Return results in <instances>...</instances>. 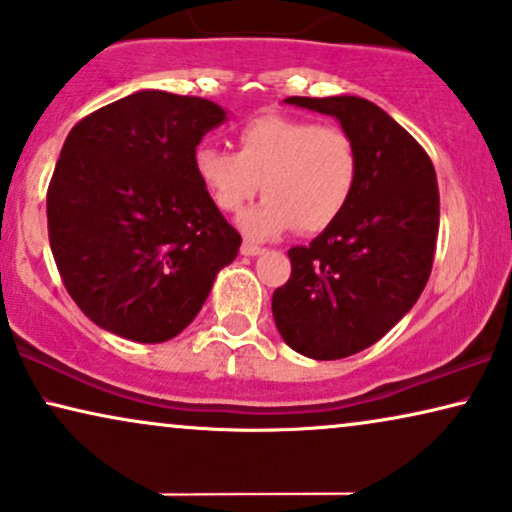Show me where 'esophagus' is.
Instances as JSON below:
<instances>
[{
  "label": "esophagus",
  "mask_w": 512,
  "mask_h": 512,
  "mask_svg": "<svg viewBox=\"0 0 512 512\" xmlns=\"http://www.w3.org/2000/svg\"><path fill=\"white\" fill-rule=\"evenodd\" d=\"M261 247H256V244H251V242H244L242 244V254L244 256H256V254H261Z\"/></svg>",
  "instance_id": "34e87169"
}]
</instances>
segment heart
Listing matches in <instances>:
<instances>
[{"instance_id": "1", "label": "heart", "mask_w": 512, "mask_h": 512, "mask_svg": "<svg viewBox=\"0 0 512 512\" xmlns=\"http://www.w3.org/2000/svg\"><path fill=\"white\" fill-rule=\"evenodd\" d=\"M195 171L225 214H242L263 185L268 197L242 218L251 237L280 235L294 225L315 235L353 199L360 152L343 126L263 115L240 126L237 152L199 145Z\"/></svg>"}]
</instances>
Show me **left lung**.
Listing matches in <instances>:
<instances>
[{"label": "left lung", "instance_id": "obj_1", "mask_svg": "<svg viewBox=\"0 0 512 512\" xmlns=\"http://www.w3.org/2000/svg\"><path fill=\"white\" fill-rule=\"evenodd\" d=\"M287 103L334 115L355 138L353 199L308 247H291V275L272 294L287 345L341 360L374 345L418 301L433 270L440 192L428 152L388 112L357 96Z\"/></svg>", "mask_w": 512, "mask_h": 512}]
</instances>
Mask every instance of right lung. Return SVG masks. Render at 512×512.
Instances as JSON below:
<instances>
[{
    "instance_id": "add662e5",
    "label": "right lung",
    "mask_w": 512,
    "mask_h": 512,
    "mask_svg": "<svg viewBox=\"0 0 512 512\" xmlns=\"http://www.w3.org/2000/svg\"><path fill=\"white\" fill-rule=\"evenodd\" d=\"M216 103L138 91L72 126L46 190L61 280L91 322L162 343L195 320L242 237L197 178Z\"/></svg>"
}]
</instances>
